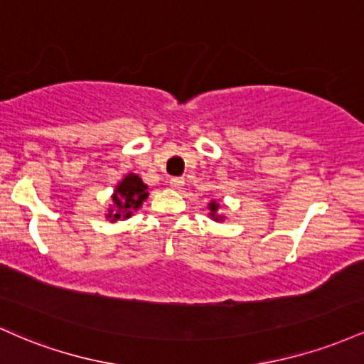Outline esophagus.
<instances>
[{
  "mask_svg": "<svg viewBox=\"0 0 364 364\" xmlns=\"http://www.w3.org/2000/svg\"><path fill=\"white\" fill-rule=\"evenodd\" d=\"M169 185H171V188H174V190H179V188H183V185H185V179L174 176L169 179Z\"/></svg>",
  "mask_w": 364,
  "mask_h": 364,
  "instance_id": "obj_1",
  "label": "esophagus"
}]
</instances>
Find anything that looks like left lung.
<instances>
[{"label":"left lung","mask_w":364,"mask_h":364,"mask_svg":"<svg viewBox=\"0 0 364 364\" xmlns=\"http://www.w3.org/2000/svg\"><path fill=\"white\" fill-rule=\"evenodd\" d=\"M208 210H210V219H214L219 223V220H224V215H219L217 214V210H219V203L215 202V200H210V203H208Z\"/></svg>","instance_id":"left-lung-1"}]
</instances>
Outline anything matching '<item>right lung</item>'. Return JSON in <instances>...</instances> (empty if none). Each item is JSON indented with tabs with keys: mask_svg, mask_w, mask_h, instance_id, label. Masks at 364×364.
I'll return each instance as SVG.
<instances>
[{
	"mask_svg": "<svg viewBox=\"0 0 364 364\" xmlns=\"http://www.w3.org/2000/svg\"><path fill=\"white\" fill-rule=\"evenodd\" d=\"M147 188L149 186L141 181L139 174L128 173L114 188V193L111 196L112 203L107 208L106 219L111 223L129 219L133 212L139 210L141 203L149 198Z\"/></svg>",
	"mask_w": 364,
	"mask_h": 364,
	"instance_id": "obj_1",
	"label": "right lung"
}]
</instances>
